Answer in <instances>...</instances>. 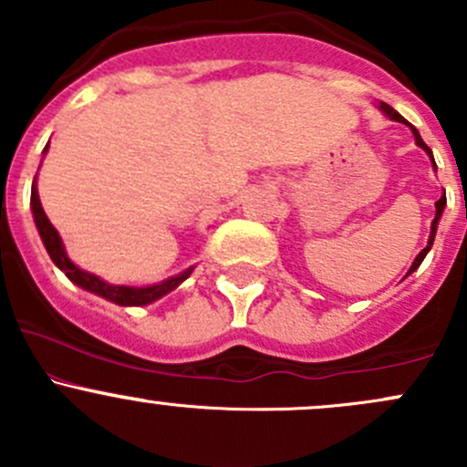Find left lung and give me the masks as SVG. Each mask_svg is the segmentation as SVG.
I'll return each mask as SVG.
<instances>
[{"label":"left lung","mask_w":467,"mask_h":467,"mask_svg":"<svg viewBox=\"0 0 467 467\" xmlns=\"http://www.w3.org/2000/svg\"><path fill=\"white\" fill-rule=\"evenodd\" d=\"M381 110H384L386 112V115H389L390 117V119H393V121H402V124H407V121H404V117L402 115H400V112H395L393 110V108H390L389 106V103H381ZM409 126H411V124H409ZM411 130H413V135H416V144L418 146H420V149H425L427 150V153H430V158H431V162H434V155H431V149H430V146H427L425 142H422V138H420V133H418V130L416 129H413V126H411ZM434 167H436V164H434ZM442 207H445V194H442L441 196V199H438L436 201V216H434V223H431V234H430V242H427V246L425 248H422V251H420V255H418L416 257V260H413V264H411V268H409V273H413V271H416V268L418 266H420V264H422V260H425V255H427V253H430V248H431V244H434V237H436V225H438V219H441V214H442Z\"/></svg>","instance_id":"obj_1"}]
</instances>
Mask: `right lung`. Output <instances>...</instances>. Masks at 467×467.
I'll use <instances>...</instances> for the list:
<instances>
[{
  "label": "right lung",
  "mask_w": 467,
  "mask_h": 467,
  "mask_svg": "<svg viewBox=\"0 0 467 467\" xmlns=\"http://www.w3.org/2000/svg\"><path fill=\"white\" fill-rule=\"evenodd\" d=\"M31 207H33V219H36L37 233H40L42 244H45L51 262H54L60 271H65V275H67L72 282H77L78 286H83V289L101 296V298L110 300V303L124 305V307H129V305H133V307H142V305H149V303H153V300L162 298L164 294H169L171 289H176L182 280H187V277H190L192 268L190 271L181 273V275L169 277V280L160 282V285L142 286V289H135V286L108 285V282H103L101 277L92 275V273H88V271H81L77 264L69 262V257L65 255L63 242H60L58 233H56V228L51 225V221L47 219L45 210H42L40 196H37V190H36V182H33V187H31Z\"/></svg>",
  "instance_id": "add662e5"
}]
</instances>
